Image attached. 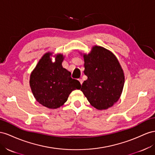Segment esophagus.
I'll return each mask as SVG.
<instances>
[{"instance_id": "esophagus-1", "label": "esophagus", "mask_w": 155, "mask_h": 155, "mask_svg": "<svg viewBox=\"0 0 155 155\" xmlns=\"http://www.w3.org/2000/svg\"><path fill=\"white\" fill-rule=\"evenodd\" d=\"M78 81H79V82H80V83L81 84V85H82V82H83L82 79H78Z\"/></svg>"}]
</instances>
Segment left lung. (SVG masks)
I'll use <instances>...</instances> for the list:
<instances>
[{
    "label": "left lung",
    "instance_id": "8db88e82",
    "mask_svg": "<svg viewBox=\"0 0 155 155\" xmlns=\"http://www.w3.org/2000/svg\"><path fill=\"white\" fill-rule=\"evenodd\" d=\"M84 58L87 79L82 83L81 91L95 108L106 110L112 107L120 97L125 82L116 57L106 48L95 46Z\"/></svg>",
    "mask_w": 155,
    "mask_h": 155
}]
</instances>
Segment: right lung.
Returning a JSON list of instances; mask_svg holds the SVG:
<instances>
[{"label": "right lung", "mask_w": 155, "mask_h": 155, "mask_svg": "<svg viewBox=\"0 0 155 155\" xmlns=\"http://www.w3.org/2000/svg\"><path fill=\"white\" fill-rule=\"evenodd\" d=\"M50 53L39 60L30 75V86L38 102L48 108L55 109L67 101L73 90L81 89L80 82L71 77L63 68V56L58 55L52 62Z\"/></svg>", "instance_id": "1"}]
</instances>
